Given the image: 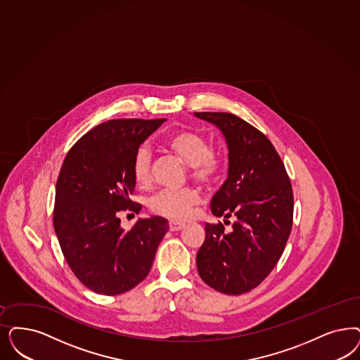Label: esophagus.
I'll return each instance as SVG.
<instances>
[{
	"mask_svg": "<svg viewBox=\"0 0 360 360\" xmlns=\"http://www.w3.org/2000/svg\"><path fill=\"white\" fill-rule=\"evenodd\" d=\"M169 227L172 231H178V230H182L185 227V224H181V222H175V221H170L169 222Z\"/></svg>",
	"mask_w": 360,
	"mask_h": 360,
	"instance_id": "obj_1",
	"label": "esophagus"
}]
</instances>
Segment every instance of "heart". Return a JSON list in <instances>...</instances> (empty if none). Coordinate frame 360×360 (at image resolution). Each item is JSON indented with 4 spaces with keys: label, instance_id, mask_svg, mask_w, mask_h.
<instances>
[{
    "label": "heart",
    "instance_id": "1",
    "mask_svg": "<svg viewBox=\"0 0 360 360\" xmlns=\"http://www.w3.org/2000/svg\"><path fill=\"white\" fill-rule=\"evenodd\" d=\"M165 146L188 165L190 175L203 185L215 182L222 170L221 158L210 151L207 139L195 131H176L165 139ZM131 172L136 184L148 185L151 175V153L146 146L136 150ZM200 200L199 193L191 187L163 188L149 200L151 211L175 221L187 219Z\"/></svg>",
    "mask_w": 360,
    "mask_h": 360
}]
</instances>
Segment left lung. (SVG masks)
<instances>
[{"instance_id":"8db88e82","label":"left lung","mask_w":360,"mask_h":360,"mask_svg":"<svg viewBox=\"0 0 360 360\" xmlns=\"http://www.w3.org/2000/svg\"><path fill=\"white\" fill-rule=\"evenodd\" d=\"M215 124L229 149V176L211 199V211L222 222L206 224L197 254L199 276L227 295L261 285L283 254L292 227L294 195L279 154L252 124L231 112H194Z\"/></svg>"}]
</instances>
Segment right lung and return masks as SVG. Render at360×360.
I'll return each mask as SVG.
<instances>
[{
    "instance_id": "right-lung-1",
    "label": "right lung",
    "mask_w": 360,
    "mask_h": 360,
    "mask_svg": "<svg viewBox=\"0 0 360 360\" xmlns=\"http://www.w3.org/2000/svg\"><path fill=\"white\" fill-rule=\"evenodd\" d=\"M166 120H112L81 136L65 157L56 186L54 231L69 267L91 291L118 295L150 273L169 224L162 217L121 227L120 214L139 212L130 199L136 150Z\"/></svg>"
}]
</instances>
